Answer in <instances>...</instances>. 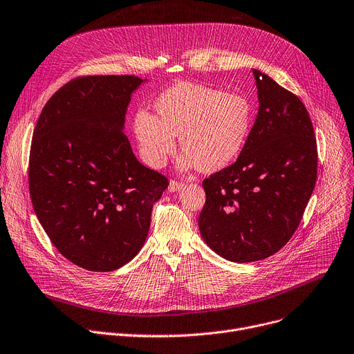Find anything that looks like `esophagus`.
I'll use <instances>...</instances> for the list:
<instances>
[{
    "label": "esophagus",
    "instance_id": "obj_1",
    "mask_svg": "<svg viewBox=\"0 0 354 354\" xmlns=\"http://www.w3.org/2000/svg\"><path fill=\"white\" fill-rule=\"evenodd\" d=\"M183 186H185V185H183L182 182L171 180V182H169V192H178V191H180V189H182Z\"/></svg>",
    "mask_w": 354,
    "mask_h": 354
}]
</instances>
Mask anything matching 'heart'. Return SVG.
I'll return each instance as SVG.
<instances>
[{
    "instance_id": "1",
    "label": "heart",
    "mask_w": 354,
    "mask_h": 354,
    "mask_svg": "<svg viewBox=\"0 0 354 354\" xmlns=\"http://www.w3.org/2000/svg\"><path fill=\"white\" fill-rule=\"evenodd\" d=\"M153 109L155 116L139 111L133 118L140 155L153 169L165 167L179 136V169L219 172L241 156L252 131L253 111L243 95L201 84L171 86Z\"/></svg>"
}]
</instances>
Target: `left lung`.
Segmentation results:
<instances>
[{
    "label": "left lung",
    "instance_id": "left-lung-1",
    "mask_svg": "<svg viewBox=\"0 0 354 354\" xmlns=\"http://www.w3.org/2000/svg\"><path fill=\"white\" fill-rule=\"evenodd\" d=\"M259 111L230 167L203 180L199 230L226 261H262L296 232L313 194L317 145L308 109L290 91L253 69Z\"/></svg>",
    "mask_w": 354,
    "mask_h": 354
}]
</instances>
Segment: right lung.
I'll use <instances>...</instances> for the list:
<instances>
[{
  "label": "right lung",
  "mask_w": 354,
  "mask_h": 354,
  "mask_svg": "<svg viewBox=\"0 0 354 354\" xmlns=\"http://www.w3.org/2000/svg\"><path fill=\"white\" fill-rule=\"evenodd\" d=\"M133 75L75 78L45 104L32 135L30 195L59 253L91 272L122 268L144 246L152 206L168 187L124 133Z\"/></svg>",
  "instance_id": "right-lung-1"
}]
</instances>
